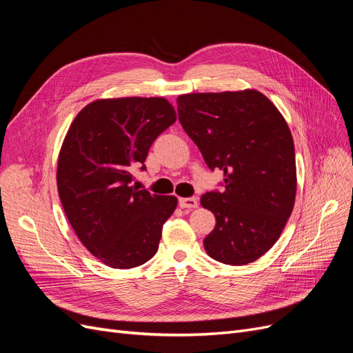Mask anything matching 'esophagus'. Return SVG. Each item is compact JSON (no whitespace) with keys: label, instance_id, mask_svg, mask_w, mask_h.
Listing matches in <instances>:
<instances>
[{"label":"esophagus","instance_id":"1","mask_svg":"<svg viewBox=\"0 0 353 353\" xmlns=\"http://www.w3.org/2000/svg\"><path fill=\"white\" fill-rule=\"evenodd\" d=\"M179 206L183 209H194V208L199 206V200L196 197L179 199Z\"/></svg>","mask_w":353,"mask_h":353}]
</instances>
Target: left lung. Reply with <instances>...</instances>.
Returning a JSON list of instances; mask_svg holds the SVG:
<instances>
[{
    "label": "left lung",
    "mask_w": 353,
    "mask_h": 353,
    "mask_svg": "<svg viewBox=\"0 0 353 353\" xmlns=\"http://www.w3.org/2000/svg\"><path fill=\"white\" fill-rule=\"evenodd\" d=\"M178 119L206 165L223 170V191L200 203L216 219L203 241L212 259L240 266L279 240L296 199L293 137L280 110L256 90L176 99Z\"/></svg>",
    "instance_id": "obj_1"
}]
</instances>
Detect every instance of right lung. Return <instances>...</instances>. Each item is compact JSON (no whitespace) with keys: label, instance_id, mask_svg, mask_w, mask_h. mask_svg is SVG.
I'll return each instance as SVG.
<instances>
[{"label":"right lung","instance_id":"obj_1","mask_svg":"<svg viewBox=\"0 0 353 353\" xmlns=\"http://www.w3.org/2000/svg\"><path fill=\"white\" fill-rule=\"evenodd\" d=\"M175 121V109L163 97L101 99L85 105L63 140L61 206L81 243L110 268L150 261L176 209L175 196L131 185L132 166L145 162L153 141Z\"/></svg>","mask_w":353,"mask_h":353}]
</instances>
